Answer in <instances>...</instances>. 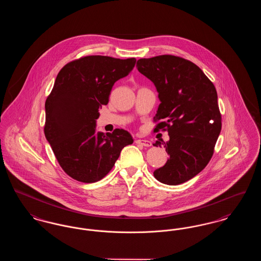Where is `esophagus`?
<instances>
[{
    "label": "esophagus",
    "instance_id": "esophagus-1",
    "mask_svg": "<svg viewBox=\"0 0 261 261\" xmlns=\"http://www.w3.org/2000/svg\"><path fill=\"white\" fill-rule=\"evenodd\" d=\"M136 144L142 145L144 147H150L151 146V142L150 141H149V140H142V139L136 140Z\"/></svg>",
    "mask_w": 261,
    "mask_h": 261
}]
</instances>
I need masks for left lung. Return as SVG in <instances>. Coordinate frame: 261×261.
<instances>
[{"label":"left lung","instance_id":"obj_1","mask_svg":"<svg viewBox=\"0 0 261 261\" xmlns=\"http://www.w3.org/2000/svg\"><path fill=\"white\" fill-rule=\"evenodd\" d=\"M140 73L154 84L161 103L156 120H164L154 131L166 130L169 141L153 146L165 148L166 163L154 170L155 179L166 185H179L194 178L207 165L221 131L217 92L195 63L163 55L137 62Z\"/></svg>","mask_w":261,"mask_h":261}]
</instances>
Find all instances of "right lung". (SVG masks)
I'll return each instance as SVG.
<instances>
[{
	"label": "right lung",
	"instance_id": "add662e5",
	"mask_svg": "<svg viewBox=\"0 0 261 261\" xmlns=\"http://www.w3.org/2000/svg\"><path fill=\"white\" fill-rule=\"evenodd\" d=\"M136 59L88 56L64 65L46 99L45 136L64 172L94 183L111 171L125 146L133 143L124 129H96L99 109L108 105L114 83L129 74Z\"/></svg>",
	"mask_w": 261,
	"mask_h": 261
}]
</instances>
